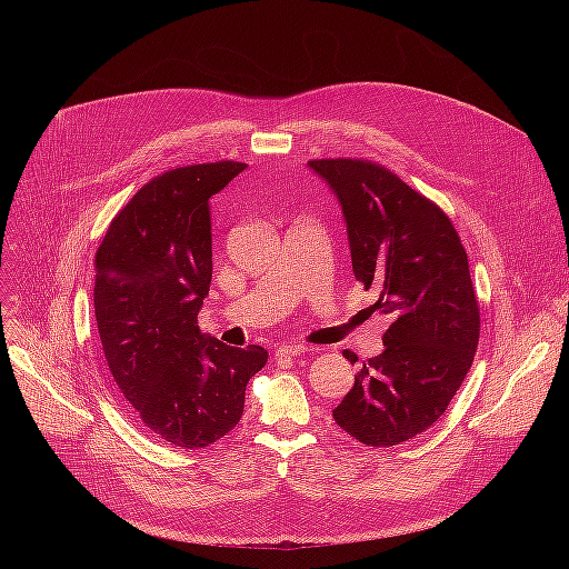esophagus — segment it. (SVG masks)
<instances>
[{
  "instance_id": "esophagus-1",
  "label": "esophagus",
  "mask_w": 569,
  "mask_h": 569,
  "mask_svg": "<svg viewBox=\"0 0 569 569\" xmlns=\"http://www.w3.org/2000/svg\"><path fill=\"white\" fill-rule=\"evenodd\" d=\"M308 351L306 345H281L277 349V356H288V358H295V356H303Z\"/></svg>"
}]
</instances>
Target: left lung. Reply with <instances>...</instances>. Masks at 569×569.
<instances>
[{"mask_svg": "<svg viewBox=\"0 0 569 569\" xmlns=\"http://www.w3.org/2000/svg\"><path fill=\"white\" fill-rule=\"evenodd\" d=\"M338 193L356 279L378 288L385 351L362 362L333 410L360 443L389 448L428 430L461 387L479 342L468 257L448 213L371 159H310ZM345 358L358 362L356 356Z\"/></svg>", "mask_w": 569, "mask_h": 569, "instance_id": "8db88e82", "label": "left lung"}]
</instances>
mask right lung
Instances as JSON below:
<instances>
[{
  "instance_id": "1",
  "label": "right lung",
  "mask_w": 569,
  "mask_h": 569,
  "mask_svg": "<svg viewBox=\"0 0 569 569\" xmlns=\"http://www.w3.org/2000/svg\"><path fill=\"white\" fill-rule=\"evenodd\" d=\"M242 161L164 171L112 218L94 259V310L108 369L130 415L176 448H204L242 417L263 347L204 338L198 312L211 283L209 200Z\"/></svg>"
}]
</instances>
